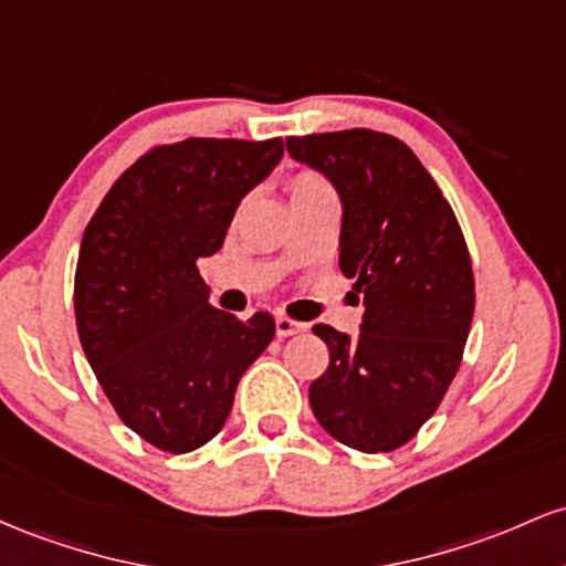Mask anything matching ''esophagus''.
Returning a JSON list of instances; mask_svg holds the SVG:
<instances>
[{
  "label": "esophagus",
  "mask_w": 566,
  "mask_h": 566,
  "mask_svg": "<svg viewBox=\"0 0 566 566\" xmlns=\"http://www.w3.org/2000/svg\"><path fill=\"white\" fill-rule=\"evenodd\" d=\"M275 332L281 339H285V336H294V334L304 332V323L291 321V317H285V315H275Z\"/></svg>",
  "instance_id": "esophagus-1"
}]
</instances>
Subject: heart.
I'll use <instances>...</instances> for the list:
<instances>
[{"mask_svg": "<svg viewBox=\"0 0 566 566\" xmlns=\"http://www.w3.org/2000/svg\"><path fill=\"white\" fill-rule=\"evenodd\" d=\"M291 202L294 200H313V198H334V189L323 176L313 174V170H302L289 184Z\"/></svg>", "mask_w": 566, "mask_h": 566, "instance_id": "heart-1", "label": "heart"}]
</instances>
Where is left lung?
<instances>
[{
  "instance_id": "left-lung-1",
  "label": "left lung",
  "mask_w": 566,
  "mask_h": 566,
  "mask_svg": "<svg viewBox=\"0 0 566 566\" xmlns=\"http://www.w3.org/2000/svg\"><path fill=\"white\" fill-rule=\"evenodd\" d=\"M285 149L339 195V266L364 294L355 339L313 326L328 368L310 406L345 447L392 452L433 417L460 368L475 304L465 238L433 176L387 133L291 136Z\"/></svg>"
}]
</instances>
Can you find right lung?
Wrapping results in <instances>:
<instances>
[{
	"mask_svg": "<svg viewBox=\"0 0 566 566\" xmlns=\"http://www.w3.org/2000/svg\"><path fill=\"white\" fill-rule=\"evenodd\" d=\"M283 157L281 138H187L146 151L85 227L74 315L87 364L133 433L170 454L208 443L275 336L270 313L216 310L198 262Z\"/></svg>",
	"mask_w": 566,
	"mask_h": 566,
	"instance_id": "add662e5",
	"label": "right lung"
}]
</instances>
